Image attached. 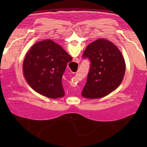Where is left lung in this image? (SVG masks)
Listing matches in <instances>:
<instances>
[{"label":"left lung","instance_id":"left-lung-1","mask_svg":"<svg viewBox=\"0 0 147 147\" xmlns=\"http://www.w3.org/2000/svg\"><path fill=\"white\" fill-rule=\"evenodd\" d=\"M84 58L91 62L83 97L102 98L118 88L125 73V61L119 49L111 41L98 39L87 47Z\"/></svg>","mask_w":147,"mask_h":147}]
</instances>
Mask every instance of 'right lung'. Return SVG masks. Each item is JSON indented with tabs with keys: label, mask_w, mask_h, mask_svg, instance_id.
I'll return each instance as SVG.
<instances>
[{
	"label": "right lung",
	"mask_w": 147,
	"mask_h": 147,
	"mask_svg": "<svg viewBox=\"0 0 147 147\" xmlns=\"http://www.w3.org/2000/svg\"><path fill=\"white\" fill-rule=\"evenodd\" d=\"M72 57L51 39L35 43L26 53L23 69L26 82L37 93L48 98L63 97L61 78Z\"/></svg>",
	"instance_id": "right-lung-1"
}]
</instances>
